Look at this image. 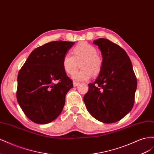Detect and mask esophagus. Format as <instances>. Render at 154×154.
I'll return each mask as SVG.
<instances>
[{
    "label": "esophagus",
    "instance_id": "esophagus-1",
    "mask_svg": "<svg viewBox=\"0 0 154 154\" xmlns=\"http://www.w3.org/2000/svg\"><path fill=\"white\" fill-rule=\"evenodd\" d=\"M79 84H80V83H79V82H73V86H74V87H76V86L78 85Z\"/></svg>",
    "mask_w": 154,
    "mask_h": 154
}]
</instances>
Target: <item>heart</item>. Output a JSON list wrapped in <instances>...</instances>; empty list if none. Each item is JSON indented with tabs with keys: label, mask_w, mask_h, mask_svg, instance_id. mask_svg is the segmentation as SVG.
I'll list each match as a JSON object with an SVG mask.
<instances>
[{
	"label": "heart",
	"mask_w": 154,
	"mask_h": 154,
	"mask_svg": "<svg viewBox=\"0 0 154 154\" xmlns=\"http://www.w3.org/2000/svg\"><path fill=\"white\" fill-rule=\"evenodd\" d=\"M74 57L71 54H66L62 59V66L67 74L76 71L80 62V70L74 72L72 78L74 80L83 81L89 79L92 74L97 75L101 71L103 60L97 54L96 48L86 42H82L73 48Z\"/></svg>",
	"instance_id": "heart-1"
}]
</instances>
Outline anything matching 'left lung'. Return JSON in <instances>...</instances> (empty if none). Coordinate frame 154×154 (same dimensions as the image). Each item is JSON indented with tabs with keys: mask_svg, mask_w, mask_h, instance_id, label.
Here are the masks:
<instances>
[{
	"mask_svg": "<svg viewBox=\"0 0 154 154\" xmlns=\"http://www.w3.org/2000/svg\"><path fill=\"white\" fill-rule=\"evenodd\" d=\"M93 43L100 49L103 64L94 83L88 84L83 97L87 110L101 122L112 123L132 110L137 88V79L126 51L106 38Z\"/></svg>",
	"mask_w": 154,
	"mask_h": 154,
	"instance_id": "1",
	"label": "left lung"
}]
</instances>
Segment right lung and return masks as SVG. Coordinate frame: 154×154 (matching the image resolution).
<instances>
[{
    "mask_svg": "<svg viewBox=\"0 0 154 154\" xmlns=\"http://www.w3.org/2000/svg\"><path fill=\"white\" fill-rule=\"evenodd\" d=\"M73 42L53 41L31 52L18 72L17 99L26 116L47 124L62 112L72 82L62 66L63 56Z\"/></svg>",
    "mask_w": 154,
    "mask_h": 154,
    "instance_id": "add662e5",
    "label": "right lung"
}]
</instances>
